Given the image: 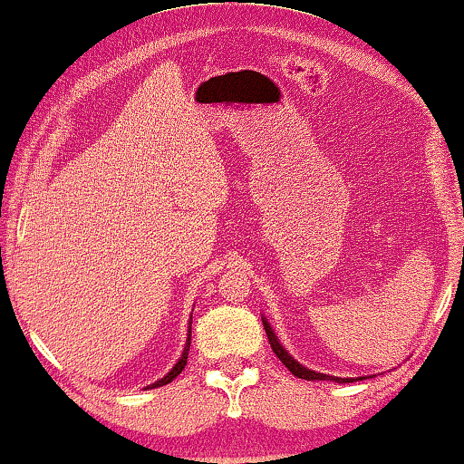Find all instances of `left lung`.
Returning <instances> with one entry per match:
<instances>
[{"mask_svg": "<svg viewBox=\"0 0 464 464\" xmlns=\"http://www.w3.org/2000/svg\"><path fill=\"white\" fill-rule=\"evenodd\" d=\"M264 329H266V335H268V340H270V346H272V351H275V354L278 359H281V363L287 367V370L294 373V376H297V378H304V380H335V382H353V380H348V378H334V376H325V373H316V372H313V370H306V367H302L300 363H297V361L291 357V354L285 351V348L278 344V338L275 335V332H272L270 329V325L268 323L264 321Z\"/></svg>", "mask_w": 464, "mask_h": 464, "instance_id": "1", "label": "left lung"}]
</instances>
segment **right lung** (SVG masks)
Returning a JSON list of instances; mask_svg holds the SVG:
<instances>
[{"label":"right lung","mask_w":464,"mask_h":464,"mask_svg":"<svg viewBox=\"0 0 464 464\" xmlns=\"http://www.w3.org/2000/svg\"><path fill=\"white\" fill-rule=\"evenodd\" d=\"M189 334H192V327H189ZM189 334H188V342H186V351H183V354H181V359L177 361V365L173 367V370H170L167 376H164L162 380H158V382H154L151 386H148V389H156V386H164V384H169V382H173V380L179 376V373L183 372V367L188 365V353H189Z\"/></svg>","instance_id":"1"}]
</instances>
